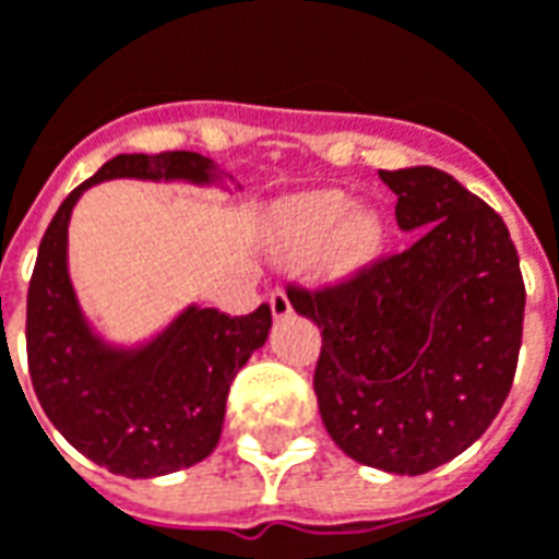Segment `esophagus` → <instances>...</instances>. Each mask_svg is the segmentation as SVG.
<instances>
[{
	"mask_svg": "<svg viewBox=\"0 0 559 559\" xmlns=\"http://www.w3.org/2000/svg\"><path fill=\"white\" fill-rule=\"evenodd\" d=\"M269 305H272V314L275 317H287L293 311L290 296H287V290H284V287H275V290H272V296H269Z\"/></svg>",
	"mask_w": 559,
	"mask_h": 559,
	"instance_id": "esophagus-1",
	"label": "esophagus"
}]
</instances>
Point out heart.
Masks as SVG:
<instances>
[{
    "label": "heart",
    "mask_w": 559,
    "mask_h": 559,
    "mask_svg": "<svg viewBox=\"0 0 559 559\" xmlns=\"http://www.w3.org/2000/svg\"><path fill=\"white\" fill-rule=\"evenodd\" d=\"M353 200L341 191H314L281 215V248L287 254H311L326 242L332 269H356L368 263L383 245V221L374 212H350Z\"/></svg>",
    "instance_id": "obj_1"
}]
</instances>
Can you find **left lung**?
<instances>
[{"label": "left lung", "mask_w": 559, "mask_h": 559, "mask_svg": "<svg viewBox=\"0 0 559 559\" xmlns=\"http://www.w3.org/2000/svg\"><path fill=\"white\" fill-rule=\"evenodd\" d=\"M380 179L416 242L287 296L323 335L314 392L329 437L359 464L419 476L476 443L503 407L527 293L485 200L437 167Z\"/></svg>", "instance_id": "left-lung-1"}]
</instances>
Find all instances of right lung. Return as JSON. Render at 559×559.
Wrapping results in <instances>:
<instances>
[{
	"instance_id": "1",
	"label": "right lung",
	"mask_w": 559,
	"mask_h": 559,
	"mask_svg": "<svg viewBox=\"0 0 559 559\" xmlns=\"http://www.w3.org/2000/svg\"><path fill=\"white\" fill-rule=\"evenodd\" d=\"M197 152L116 155L62 200L38 245L26 296V359L47 419L78 452L119 476L148 479L191 467L215 449L233 377L263 347L272 311L188 308L138 353L102 347L80 317L66 269L68 218L78 197L114 176L209 182Z\"/></svg>"
}]
</instances>
